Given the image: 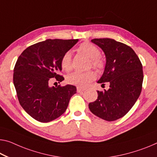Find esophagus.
I'll use <instances>...</instances> for the list:
<instances>
[{
	"label": "esophagus",
	"instance_id": "obj_1",
	"mask_svg": "<svg viewBox=\"0 0 157 157\" xmlns=\"http://www.w3.org/2000/svg\"><path fill=\"white\" fill-rule=\"evenodd\" d=\"M85 90H86L85 88H80V87H77V92L78 93H82Z\"/></svg>",
	"mask_w": 157,
	"mask_h": 157
}]
</instances>
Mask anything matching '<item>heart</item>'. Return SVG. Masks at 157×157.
<instances>
[{
    "label": "heart",
    "instance_id": "heart-1",
    "mask_svg": "<svg viewBox=\"0 0 157 157\" xmlns=\"http://www.w3.org/2000/svg\"><path fill=\"white\" fill-rule=\"evenodd\" d=\"M79 51L86 55L91 59L92 64L97 69H101L103 67V62L100 57V51L98 47L89 42H84L78 48ZM61 67L64 71L69 72L72 69L71 52L67 51L63 55L61 59ZM95 78V73L93 71L86 72L76 71L67 77V83L71 85L83 88L88 85L90 82Z\"/></svg>",
    "mask_w": 157,
    "mask_h": 157
}]
</instances>
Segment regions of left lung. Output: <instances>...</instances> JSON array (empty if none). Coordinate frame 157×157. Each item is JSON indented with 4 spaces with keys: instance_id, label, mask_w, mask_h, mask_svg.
I'll use <instances>...</instances> for the list:
<instances>
[{
    "instance_id": "obj_1",
    "label": "left lung",
    "mask_w": 157,
    "mask_h": 157,
    "mask_svg": "<svg viewBox=\"0 0 157 157\" xmlns=\"http://www.w3.org/2000/svg\"><path fill=\"white\" fill-rule=\"evenodd\" d=\"M102 50L106 64L98 83L109 82L107 90L98 91V99L89 103L90 112L108 121L126 115L135 105L142 90L143 65L134 50L124 43L112 38L91 40Z\"/></svg>"
}]
</instances>
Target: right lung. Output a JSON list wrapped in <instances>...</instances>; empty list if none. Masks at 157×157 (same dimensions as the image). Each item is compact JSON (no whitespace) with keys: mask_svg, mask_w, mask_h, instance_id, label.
Listing matches in <instances>:
<instances>
[{"mask_svg":"<svg viewBox=\"0 0 157 157\" xmlns=\"http://www.w3.org/2000/svg\"><path fill=\"white\" fill-rule=\"evenodd\" d=\"M78 39H47L24 50L14 68L13 83L19 102L25 112L38 121L50 122L63 114L76 93L72 85L49 86L51 78L64 77L61 59Z\"/></svg>","mask_w":157,"mask_h":157,"instance_id":"1","label":"right lung"}]
</instances>
